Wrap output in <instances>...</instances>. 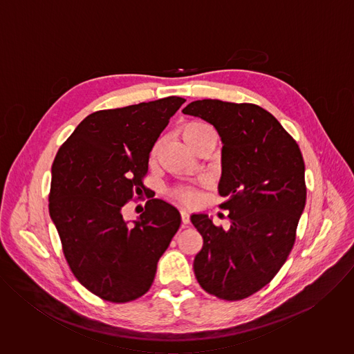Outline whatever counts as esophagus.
Masks as SVG:
<instances>
[{"mask_svg": "<svg viewBox=\"0 0 354 354\" xmlns=\"http://www.w3.org/2000/svg\"><path fill=\"white\" fill-rule=\"evenodd\" d=\"M180 218H182V225L187 227V224L190 223V216L186 210H180Z\"/></svg>", "mask_w": 354, "mask_h": 354, "instance_id": "obj_1", "label": "esophagus"}]
</instances>
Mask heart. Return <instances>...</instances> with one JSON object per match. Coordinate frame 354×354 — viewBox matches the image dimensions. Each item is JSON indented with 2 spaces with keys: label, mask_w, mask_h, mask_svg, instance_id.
<instances>
[{
  "label": "heart",
  "mask_w": 354,
  "mask_h": 354,
  "mask_svg": "<svg viewBox=\"0 0 354 354\" xmlns=\"http://www.w3.org/2000/svg\"><path fill=\"white\" fill-rule=\"evenodd\" d=\"M212 127L203 122H189L186 123L182 129H180V136L183 138V141L190 147L194 141H197L200 137H203L205 134L207 133H212ZM160 144L161 141H157L154 145H153V149H151V157H156L157 153H158V148H160ZM171 196L180 201V203H185V205H193L196 198H197V194L193 189H189V187H176V189H172L171 190Z\"/></svg>",
  "instance_id": "heart-1"
}]
</instances>
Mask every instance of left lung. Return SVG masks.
Masks as SVG:
<instances>
[{
  "instance_id": "1",
  "label": "left lung",
  "mask_w": 354,
  "mask_h": 354,
  "mask_svg": "<svg viewBox=\"0 0 354 354\" xmlns=\"http://www.w3.org/2000/svg\"><path fill=\"white\" fill-rule=\"evenodd\" d=\"M182 112L212 123L223 140L220 209L231 223L224 230L206 214L190 217L203 236L194 276L209 294L239 301L269 284L294 246L307 200L304 160L297 141L258 105L201 99Z\"/></svg>"
}]
</instances>
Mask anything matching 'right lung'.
Returning <instances> with one entry per match:
<instances>
[{"mask_svg": "<svg viewBox=\"0 0 354 354\" xmlns=\"http://www.w3.org/2000/svg\"><path fill=\"white\" fill-rule=\"evenodd\" d=\"M185 100L168 96L91 113L53 161L48 213L64 258L77 280L105 301L144 295L179 230V212L164 200H148L134 225L122 209L147 190L151 149Z\"/></svg>", "mask_w": 354, "mask_h": 354, "instance_id": "1", "label": "right lung"}]
</instances>
